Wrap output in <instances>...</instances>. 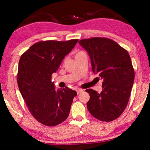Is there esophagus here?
Masks as SVG:
<instances>
[{
    "label": "esophagus",
    "instance_id": "esophagus-1",
    "mask_svg": "<svg viewBox=\"0 0 150 150\" xmlns=\"http://www.w3.org/2000/svg\"><path fill=\"white\" fill-rule=\"evenodd\" d=\"M76 91H77V93L79 95V94H80V93H82L83 91V89H81V88H79V89L76 90Z\"/></svg>",
    "mask_w": 150,
    "mask_h": 150
}]
</instances>
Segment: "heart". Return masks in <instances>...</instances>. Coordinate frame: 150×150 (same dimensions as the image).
<instances>
[{"label": "heart", "instance_id": "heart-1", "mask_svg": "<svg viewBox=\"0 0 150 150\" xmlns=\"http://www.w3.org/2000/svg\"><path fill=\"white\" fill-rule=\"evenodd\" d=\"M82 53H83V52H77V53H76V54H75V56H77V55H79L81 54H82Z\"/></svg>", "mask_w": 150, "mask_h": 150}]
</instances>
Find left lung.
<instances>
[{"instance_id":"left-lung-1","label":"left lung","mask_w":150,"mask_h":150,"mask_svg":"<svg viewBox=\"0 0 150 150\" xmlns=\"http://www.w3.org/2000/svg\"><path fill=\"white\" fill-rule=\"evenodd\" d=\"M89 55L93 72L103 79L100 93L91 88L88 110L101 121L110 122L120 116L127 106L134 80V71L128 52L113 40L92 38L79 42Z\"/></svg>"}]
</instances>
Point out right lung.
Wrapping results in <instances>:
<instances>
[{
  "instance_id": "1",
  "label": "right lung",
  "mask_w": 150,
  "mask_h": 150,
  "mask_svg": "<svg viewBox=\"0 0 150 150\" xmlns=\"http://www.w3.org/2000/svg\"><path fill=\"white\" fill-rule=\"evenodd\" d=\"M78 40L40 42L22 55L17 82L20 92L32 116L45 126H54L69 116L75 91L68 87L55 89L52 75Z\"/></svg>"
}]
</instances>
